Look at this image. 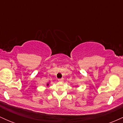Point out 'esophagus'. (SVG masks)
Here are the masks:
<instances>
[{
    "mask_svg": "<svg viewBox=\"0 0 123 123\" xmlns=\"http://www.w3.org/2000/svg\"><path fill=\"white\" fill-rule=\"evenodd\" d=\"M58 80V81H60V82H63V79H59Z\"/></svg>",
    "mask_w": 123,
    "mask_h": 123,
    "instance_id": "1",
    "label": "esophagus"
}]
</instances>
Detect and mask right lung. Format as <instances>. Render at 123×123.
Here are the masks:
<instances>
[{
    "instance_id": "1",
    "label": "right lung",
    "mask_w": 123,
    "mask_h": 123,
    "mask_svg": "<svg viewBox=\"0 0 123 123\" xmlns=\"http://www.w3.org/2000/svg\"><path fill=\"white\" fill-rule=\"evenodd\" d=\"M47 86H49V84H47Z\"/></svg>"
}]
</instances>
